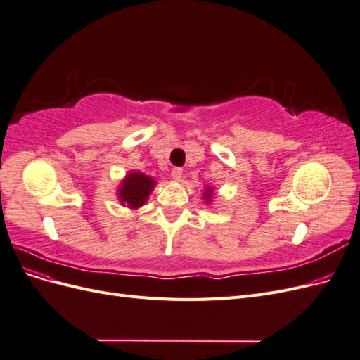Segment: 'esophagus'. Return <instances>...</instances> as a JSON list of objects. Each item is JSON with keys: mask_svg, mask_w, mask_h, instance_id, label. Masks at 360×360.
Listing matches in <instances>:
<instances>
[{"mask_svg": "<svg viewBox=\"0 0 360 360\" xmlns=\"http://www.w3.org/2000/svg\"><path fill=\"white\" fill-rule=\"evenodd\" d=\"M171 176H172L174 180H180L181 176H183V169H181V168H174V169L171 171Z\"/></svg>", "mask_w": 360, "mask_h": 360, "instance_id": "obj_1", "label": "esophagus"}]
</instances>
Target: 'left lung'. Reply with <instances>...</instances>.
<instances>
[{"label":"left lung","mask_w":360,"mask_h":360,"mask_svg":"<svg viewBox=\"0 0 360 360\" xmlns=\"http://www.w3.org/2000/svg\"><path fill=\"white\" fill-rule=\"evenodd\" d=\"M202 198H204L205 202H210L212 201V198H213V189L210 186L204 191V197Z\"/></svg>","instance_id":"left-lung-1"}]
</instances>
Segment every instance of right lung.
Here are the masks:
<instances>
[{"mask_svg": "<svg viewBox=\"0 0 360 360\" xmlns=\"http://www.w3.org/2000/svg\"><path fill=\"white\" fill-rule=\"evenodd\" d=\"M155 188V180L143 172L130 171L118 186V200L129 209H139L144 205Z\"/></svg>", "mask_w": 360, "mask_h": 360, "instance_id": "1", "label": "right lung"}]
</instances>
